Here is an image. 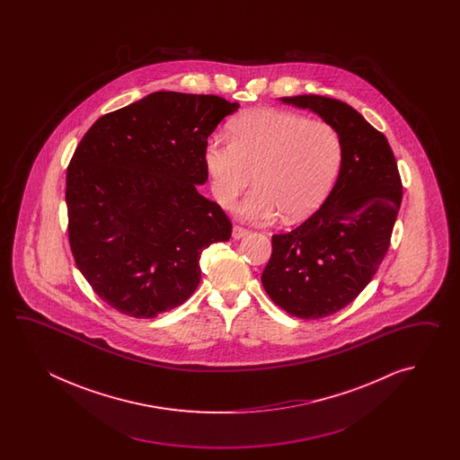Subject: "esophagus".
I'll return each instance as SVG.
<instances>
[{"label": "esophagus", "mask_w": 460, "mask_h": 460, "mask_svg": "<svg viewBox=\"0 0 460 460\" xmlns=\"http://www.w3.org/2000/svg\"><path fill=\"white\" fill-rule=\"evenodd\" d=\"M250 234V230H248V228H243V226H234V232H232L234 240H240V238H243V236H246V234Z\"/></svg>", "instance_id": "obj_1"}]
</instances>
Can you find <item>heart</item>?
I'll return each instance as SVG.
<instances>
[{
	"label": "heart",
	"mask_w": 460,
	"mask_h": 460,
	"mask_svg": "<svg viewBox=\"0 0 460 460\" xmlns=\"http://www.w3.org/2000/svg\"><path fill=\"white\" fill-rule=\"evenodd\" d=\"M339 131L321 119L254 108L230 125V139L214 137L204 151L217 202L226 208L253 181V192L240 206L248 220L264 222L281 212L297 222L329 196L342 166Z\"/></svg>",
	"instance_id": "1"
}]
</instances>
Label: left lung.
Segmentation results:
<instances>
[{
	"mask_svg": "<svg viewBox=\"0 0 460 460\" xmlns=\"http://www.w3.org/2000/svg\"><path fill=\"white\" fill-rule=\"evenodd\" d=\"M309 108L342 139V166L329 197L301 226L273 234L261 274L276 305L299 319L339 313L362 293L390 248L402 199L400 171L383 133L337 98L283 97Z\"/></svg>",
	"mask_w": 460,
	"mask_h": 460,
	"instance_id": "1",
	"label": "left lung"
}]
</instances>
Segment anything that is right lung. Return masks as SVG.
<instances>
[{
	"mask_svg": "<svg viewBox=\"0 0 460 460\" xmlns=\"http://www.w3.org/2000/svg\"><path fill=\"white\" fill-rule=\"evenodd\" d=\"M217 95L155 92L107 113L80 139L67 167L69 243L98 297L137 319L189 299L200 256L228 242L232 222L197 192L204 151L238 110Z\"/></svg>",
	"mask_w": 460,
	"mask_h": 460,
	"instance_id": "right-lung-1",
	"label": "right lung"
}]
</instances>
